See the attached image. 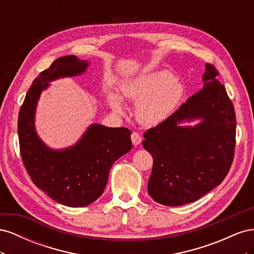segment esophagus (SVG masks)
Wrapping results in <instances>:
<instances>
[{"label":"esophagus","instance_id":"esophagus-1","mask_svg":"<svg viewBox=\"0 0 254 254\" xmlns=\"http://www.w3.org/2000/svg\"><path fill=\"white\" fill-rule=\"evenodd\" d=\"M131 141H132V144H133L134 146L140 145L141 142H142V136L140 135V133L132 132V133H131Z\"/></svg>","mask_w":254,"mask_h":254}]
</instances>
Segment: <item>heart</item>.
Listing matches in <instances>:
<instances>
[{
  "mask_svg": "<svg viewBox=\"0 0 254 254\" xmlns=\"http://www.w3.org/2000/svg\"><path fill=\"white\" fill-rule=\"evenodd\" d=\"M120 93L126 101L136 104V118L142 124L157 126L171 117L184 95V84L167 70L142 73L120 83ZM108 103L119 114H125L121 97L109 92Z\"/></svg>",
  "mask_w": 254,
  "mask_h": 254,
  "instance_id": "b5f03b06",
  "label": "heart"
}]
</instances>
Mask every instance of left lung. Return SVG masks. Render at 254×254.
<instances>
[{
	"label": "left lung",
	"mask_w": 254,
	"mask_h": 254,
	"mask_svg": "<svg viewBox=\"0 0 254 254\" xmlns=\"http://www.w3.org/2000/svg\"><path fill=\"white\" fill-rule=\"evenodd\" d=\"M218 72L205 64L203 87L155 128L144 133L143 147L153 159L148 193L158 203L194 202L221 183L231 167L236 119ZM198 120L194 127L186 122Z\"/></svg>",
	"instance_id": "left-lung-1"
}]
</instances>
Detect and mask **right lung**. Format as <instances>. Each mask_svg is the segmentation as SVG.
<instances>
[{"mask_svg":"<svg viewBox=\"0 0 254 254\" xmlns=\"http://www.w3.org/2000/svg\"><path fill=\"white\" fill-rule=\"evenodd\" d=\"M89 60L64 56L40 73L26 93L19 112L18 133L23 163L37 188L66 206H86L104 193L113 163L132 148L131 131L91 124L70 147L53 149L38 135L35 118L38 101L50 82L86 72Z\"/></svg>","mask_w":254,"mask_h":254,"instance_id":"add662e5","label":"right lung"}]
</instances>
